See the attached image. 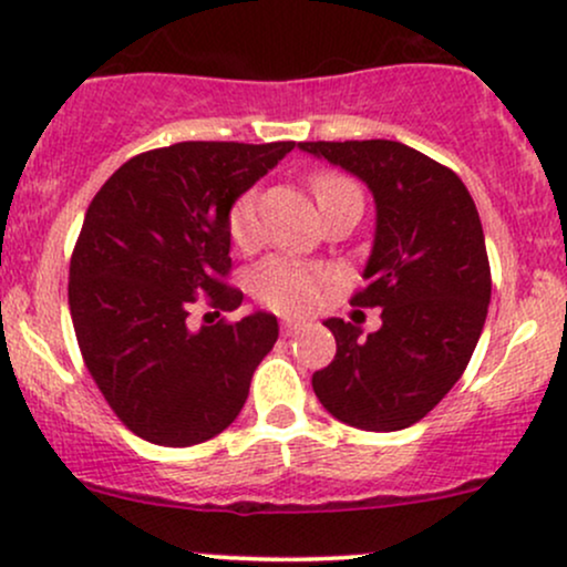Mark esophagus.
Segmentation results:
<instances>
[{"label": "esophagus", "mask_w": 567, "mask_h": 567, "mask_svg": "<svg viewBox=\"0 0 567 567\" xmlns=\"http://www.w3.org/2000/svg\"><path fill=\"white\" fill-rule=\"evenodd\" d=\"M303 324L301 322H292V320H285L282 322V336H296L298 330H301Z\"/></svg>", "instance_id": "obj_1"}]
</instances>
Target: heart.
I'll list each match as a JSON object with an SVG mask.
<instances>
[{
  "mask_svg": "<svg viewBox=\"0 0 567 567\" xmlns=\"http://www.w3.org/2000/svg\"><path fill=\"white\" fill-rule=\"evenodd\" d=\"M311 192H315L320 210H328L343 199L362 197L354 181L341 173H317L311 178ZM226 231L237 247H250L256 243V194L245 192L231 202ZM324 279H328L324 271L315 266L288 261V258H266L250 271V290L269 309L282 311V315H306L320 301Z\"/></svg>",
  "mask_w": 567,
  "mask_h": 567,
  "instance_id": "heart-1",
  "label": "heart"
}]
</instances>
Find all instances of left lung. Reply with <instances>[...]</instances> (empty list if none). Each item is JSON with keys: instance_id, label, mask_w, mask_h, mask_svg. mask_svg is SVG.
Here are the masks:
<instances>
[{"instance_id": "left-lung-1", "label": "left lung", "mask_w": 567, "mask_h": 567, "mask_svg": "<svg viewBox=\"0 0 567 567\" xmlns=\"http://www.w3.org/2000/svg\"><path fill=\"white\" fill-rule=\"evenodd\" d=\"M301 152L357 175L375 199V237L351 298L381 328L324 320L336 357L311 375L317 400L365 432L413 426L472 360L491 303V264L472 194L451 167L400 141H306Z\"/></svg>"}]
</instances>
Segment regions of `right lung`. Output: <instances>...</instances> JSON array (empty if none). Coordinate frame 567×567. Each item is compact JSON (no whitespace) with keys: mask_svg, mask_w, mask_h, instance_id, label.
<instances>
[{"mask_svg":"<svg viewBox=\"0 0 567 567\" xmlns=\"http://www.w3.org/2000/svg\"><path fill=\"white\" fill-rule=\"evenodd\" d=\"M296 141H184L127 159L84 216L69 269V309L90 375L138 437L188 447L243 410L277 343L275 315L188 330V306L234 311L226 216Z\"/></svg>","mask_w":567,"mask_h":567,"instance_id":"obj_1","label":"right lung"}]
</instances>
